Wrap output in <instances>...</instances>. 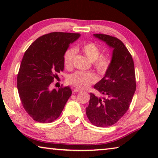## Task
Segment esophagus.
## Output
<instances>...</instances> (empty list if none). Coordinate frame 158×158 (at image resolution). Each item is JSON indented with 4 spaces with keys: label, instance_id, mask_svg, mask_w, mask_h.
Masks as SVG:
<instances>
[{
    "label": "esophagus",
    "instance_id": "1",
    "mask_svg": "<svg viewBox=\"0 0 158 158\" xmlns=\"http://www.w3.org/2000/svg\"><path fill=\"white\" fill-rule=\"evenodd\" d=\"M79 91H81V89H79V88H75V89H74V90H73L74 93H77V92H79Z\"/></svg>",
    "mask_w": 158,
    "mask_h": 158
}]
</instances>
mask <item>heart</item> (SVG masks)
<instances>
[{"instance_id":"b5f03b06","label":"heart","mask_w":158,"mask_h":158,"mask_svg":"<svg viewBox=\"0 0 158 158\" xmlns=\"http://www.w3.org/2000/svg\"><path fill=\"white\" fill-rule=\"evenodd\" d=\"M79 49L84 53L89 60L92 61L93 66L99 74L104 75L106 73L110 66L111 61L106 56H99L101 50L98 45L93 42H89L83 45L79 48ZM75 53L76 51L74 49H69L65 52L63 60L66 68H70L73 67ZM96 81L97 77L95 74L90 72L78 71L72 74L68 78L69 84L80 89H85L90 84H94Z\"/></svg>"}]
</instances>
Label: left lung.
Returning <instances> with one entry per match:
<instances>
[{
  "instance_id": "8db88e82",
  "label": "left lung",
  "mask_w": 158,
  "mask_h": 158,
  "mask_svg": "<svg viewBox=\"0 0 158 158\" xmlns=\"http://www.w3.org/2000/svg\"><path fill=\"white\" fill-rule=\"evenodd\" d=\"M93 36L105 42L113 52L108 71L94 85L105 98L90 93L86 115L93 125L108 127L117 123L129 109L136 90L135 65L129 51L119 39L104 34Z\"/></svg>"
}]
</instances>
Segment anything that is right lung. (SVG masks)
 Returning a JSON list of instances; mask_svg holds the SVG:
<instances>
[{"instance_id": "add662e5", "label": "right lung", "mask_w": 158, "mask_h": 158, "mask_svg": "<svg viewBox=\"0 0 158 158\" xmlns=\"http://www.w3.org/2000/svg\"><path fill=\"white\" fill-rule=\"evenodd\" d=\"M79 33L53 32L37 38L26 51L17 75V89L26 111L42 123L57 119L72 95L69 86L51 90L64 69V54Z\"/></svg>"}]
</instances>
